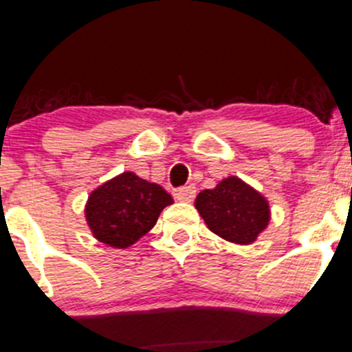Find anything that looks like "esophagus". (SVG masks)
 I'll return each mask as SVG.
<instances>
[{"label":"esophagus","instance_id":"34e87169","mask_svg":"<svg viewBox=\"0 0 352 352\" xmlns=\"http://www.w3.org/2000/svg\"><path fill=\"white\" fill-rule=\"evenodd\" d=\"M177 201L180 202H192L195 197V187L194 186H186V187H180L175 194Z\"/></svg>","mask_w":352,"mask_h":352}]
</instances>
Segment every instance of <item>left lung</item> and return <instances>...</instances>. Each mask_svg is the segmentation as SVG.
<instances>
[{"label": "left lung", "instance_id": "obj_1", "mask_svg": "<svg viewBox=\"0 0 352 352\" xmlns=\"http://www.w3.org/2000/svg\"><path fill=\"white\" fill-rule=\"evenodd\" d=\"M195 209L214 234L236 244L254 243L270 223L268 201L238 177H228L214 188L202 190Z\"/></svg>", "mask_w": 352, "mask_h": 352}]
</instances>
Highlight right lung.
<instances>
[{
  "mask_svg": "<svg viewBox=\"0 0 352 352\" xmlns=\"http://www.w3.org/2000/svg\"><path fill=\"white\" fill-rule=\"evenodd\" d=\"M173 199L158 184L123 172L91 192L86 221L98 241L128 248L145 236Z\"/></svg>",
  "mask_w": 352,
  "mask_h": 352,
  "instance_id": "1",
  "label": "right lung"
}]
</instances>
